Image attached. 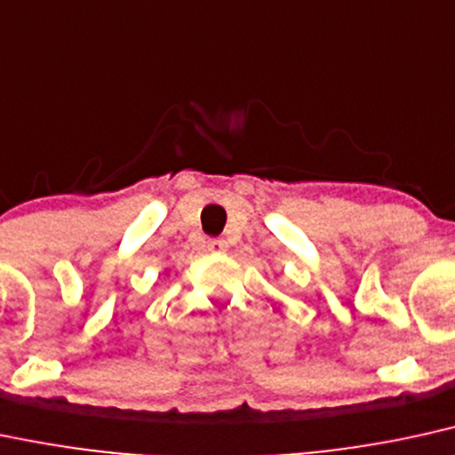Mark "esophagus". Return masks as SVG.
I'll list each match as a JSON object with an SVG mask.
<instances>
[{"label": "esophagus", "instance_id": "1", "mask_svg": "<svg viewBox=\"0 0 455 455\" xmlns=\"http://www.w3.org/2000/svg\"><path fill=\"white\" fill-rule=\"evenodd\" d=\"M228 250L227 239H210L207 242V251H213V254H222V251Z\"/></svg>", "mask_w": 455, "mask_h": 455}]
</instances>
